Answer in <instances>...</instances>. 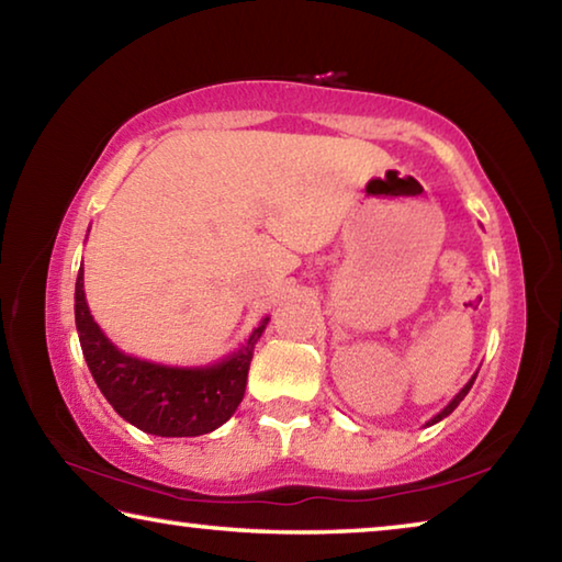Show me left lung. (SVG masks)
Returning a JSON list of instances; mask_svg holds the SVG:
<instances>
[{"label":"left lung","mask_w":562,"mask_h":562,"mask_svg":"<svg viewBox=\"0 0 562 562\" xmlns=\"http://www.w3.org/2000/svg\"><path fill=\"white\" fill-rule=\"evenodd\" d=\"M475 378H477V375H473V378H470V382H468V385H465V387H462V390H460V393H458L456 397H452V400H450V405H448V407H445V409H442V413H438V415H435V417H432V420H430V423H427V425H435V423H440V420H442V417H448V415L452 413V409H456V407H458V405L462 403V397H465V395L470 393V387H473V382H475Z\"/></svg>","instance_id":"obj_1"}]
</instances>
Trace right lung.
Here are the masks:
<instances>
[{"label": "right lung", "mask_w": 562, "mask_h": 562, "mask_svg": "<svg viewBox=\"0 0 562 562\" xmlns=\"http://www.w3.org/2000/svg\"><path fill=\"white\" fill-rule=\"evenodd\" d=\"M75 319L87 368L106 403L124 420L159 438H198L227 423L243 403L249 360L270 317L252 329L249 340L237 352L217 364L167 368L124 355L106 340L100 325L89 315L85 270L79 267Z\"/></svg>", "instance_id": "add662e5"}]
</instances>
